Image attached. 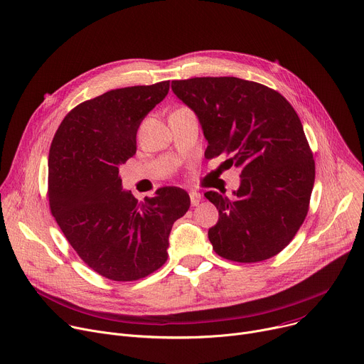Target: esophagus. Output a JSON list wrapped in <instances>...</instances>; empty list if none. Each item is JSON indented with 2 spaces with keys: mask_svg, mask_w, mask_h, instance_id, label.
I'll list each match as a JSON object with an SVG mask.
<instances>
[{
  "mask_svg": "<svg viewBox=\"0 0 364 364\" xmlns=\"http://www.w3.org/2000/svg\"><path fill=\"white\" fill-rule=\"evenodd\" d=\"M202 199H203V196L199 191H190V202L193 206H198L202 202Z\"/></svg>",
  "mask_w": 364,
  "mask_h": 364,
  "instance_id": "1",
  "label": "esophagus"
}]
</instances>
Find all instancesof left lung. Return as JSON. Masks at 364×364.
<instances>
[{"label":"left lung","mask_w":364,"mask_h":364,"mask_svg":"<svg viewBox=\"0 0 364 364\" xmlns=\"http://www.w3.org/2000/svg\"><path fill=\"white\" fill-rule=\"evenodd\" d=\"M196 112L208 140L205 158L225 154L241 169L234 199L206 191L220 218L208 237L216 255L255 263L285 249L306 220L314 159L301 121L284 96L238 77L173 80Z\"/></svg>","instance_id":"left-lung-1"}]
</instances>
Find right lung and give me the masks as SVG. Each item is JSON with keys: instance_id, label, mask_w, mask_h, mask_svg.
Returning a JSON list of instances; mask_svg holds the SVG:
<instances>
[{"instance_id": "obj_1", "label": "right lung", "mask_w": 364, "mask_h": 364, "mask_svg": "<svg viewBox=\"0 0 364 364\" xmlns=\"http://www.w3.org/2000/svg\"><path fill=\"white\" fill-rule=\"evenodd\" d=\"M169 90V80L105 92L61 121L48 158L51 213L79 257L112 281H136L168 257L173 224L190 208L183 188L162 187L139 203L123 191L118 166L136 154L141 119Z\"/></svg>"}]
</instances>
